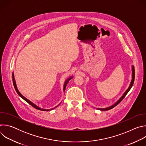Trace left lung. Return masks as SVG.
Here are the masks:
<instances>
[{"instance_id": "obj_1", "label": "left lung", "mask_w": 146, "mask_h": 146, "mask_svg": "<svg viewBox=\"0 0 146 146\" xmlns=\"http://www.w3.org/2000/svg\"><path fill=\"white\" fill-rule=\"evenodd\" d=\"M135 68H134V66H133V67H132V81H131V84H130L129 88H128V90L126 91V92L123 94V95H122V96L119 99V100L117 102H116V103L114 104V105H113V106H110V107H109V108H105V109H99V110H103H103H105V111H106V110H110V109H113V108H114L115 106H116L118 105V104H119V103L122 100V99H123L125 97V96L127 95V94H128V92L129 91V90H131V88L133 86V82H134V81H135Z\"/></svg>"}]
</instances>
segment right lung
<instances>
[{
  "label": "right lung",
  "mask_w": 146,
  "mask_h": 146,
  "mask_svg": "<svg viewBox=\"0 0 146 146\" xmlns=\"http://www.w3.org/2000/svg\"><path fill=\"white\" fill-rule=\"evenodd\" d=\"M72 78V77L71 78H69L66 81V82H65V86H64V90L65 91V88H66V86H67V84H68V82H69V80H70ZM13 84H14V88H15V91H16V92H17V94H18V95L21 97V98H22L24 100H25L27 102H28L29 105H31L32 107H33L34 108H35V109H37V110H41V111H48V110H52V109H55V108H56L57 106H56L55 108H52V109H49V110H45V109H41V108H38V107H37V106H36L35 104H33L32 102H31L30 100H29L28 99H27V98H25L24 96H23L21 94H20V92L18 91V89H17V86H16V84H15V79H14V74H13Z\"/></svg>",
  "instance_id": "add662e5"
}]
</instances>
